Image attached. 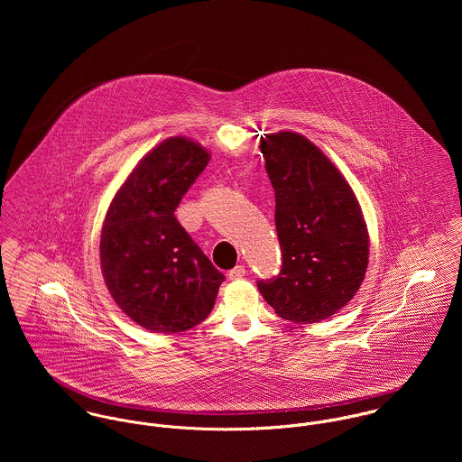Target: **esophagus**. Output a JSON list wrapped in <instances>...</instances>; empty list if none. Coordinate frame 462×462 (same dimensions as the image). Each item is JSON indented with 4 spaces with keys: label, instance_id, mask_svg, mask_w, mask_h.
I'll use <instances>...</instances> for the list:
<instances>
[{
    "label": "esophagus",
    "instance_id": "obj_1",
    "mask_svg": "<svg viewBox=\"0 0 462 462\" xmlns=\"http://www.w3.org/2000/svg\"><path fill=\"white\" fill-rule=\"evenodd\" d=\"M229 279H242L244 275H245V266H242V264H238V266H235L233 270H229Z\"/></svg>",
    "mask_w": 462,
    "mask_h": 462
}]
</instances>
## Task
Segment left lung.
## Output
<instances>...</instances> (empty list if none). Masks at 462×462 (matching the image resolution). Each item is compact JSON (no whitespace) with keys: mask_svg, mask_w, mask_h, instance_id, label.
Segmentation results:
<instances>
[{"mask_svg":"<svg viewBox=\"0 0 462 462\" xmlns=\"http://www.w3.org/2000/svg\"><path fill=\"white\" fill-rule=\"evenodd\" d=\"M260 147L275 192L282 264L277 275L258 281V290L284 320H326L354 297L368 266V231L359 202L306 136L266 134Z\"/></svg>","mask_w":462,"mask_h":462,"instance_id":"left-lung-1","label":"left lung"}]
</instances>
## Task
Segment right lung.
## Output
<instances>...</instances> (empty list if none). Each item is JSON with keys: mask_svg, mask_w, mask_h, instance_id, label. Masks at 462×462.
<instances>
[{"mask_svg": "<svg viewBox=\"0 0 462 462\" xmlns=\"http://www.w3.org/2000/svg\"><path fill=\"white\" fill-rule=\"evenodd\" d=\"M208 162L196 142L167 138L140 160L108 208L99 244L105 282L143 329H192L226 279L174 217Z\"/></svg>", "mask_w": 462, "mask_h": 462, "instance_id": "obj_1", "label": "right lung"}]
</instances>
